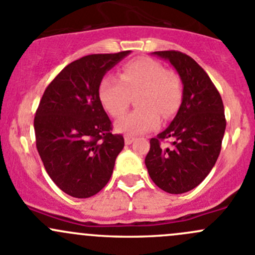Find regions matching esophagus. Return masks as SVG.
Here are the masks:
<instances>
[{"label": "esophagus", "instance_id": "34e87169", "mask_svg": "<svg viewBox=\"0 0 255 255\" xmlns=\"http://www.w3.org/2000/svg\"><path fill=\"white\" fill-rule=\"evenodd\" d=\"M134 142V137H132V135H125V143L127 144V145H129V144H132Z\"/></svg>", "mask_w": 255, "mask_h": 255}]
</instances>
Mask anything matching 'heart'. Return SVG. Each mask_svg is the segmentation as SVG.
<instances>
[{"instance_id": "1", "label": "heart", "mask_w": 255, "mask_h": 255, "mask_svg": "<svg viewBox=\"0 0 255 255\" xmlns=\"http://www.w3.org/2000/svg\"><path fill=\"white\" fill-rule=\"evenodd\" d=\"M137 92L138 109L116 122V129L128 135L154 129L160 122V116L169 120L181 105L180 79L150 58L128 61L118 71V79L107 75L99 85L100 102L112 117L122 116L129 106L130 96Z\"/></svg>"}]
</instances>
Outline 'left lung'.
I'll return each instance as SVG.
<instances>
[{
    "mask_svg": "<svg viewBox=\"0 0 255 255\" xmlns=\"http://www.w3.org/2000/svg\"><path fill=\"white\" fill-rule=\"evenodd\" d=\"M168 60L182 82V101L169 127L150 139L145 166L154 184L169 194H184L204 181L217 161L226 129L220 92L206 71L186 54L154 51ZM173 139L171 148L160 142Z\"/></svg>",
    "mask_w": 255,
    "mask_h": 255,
    "instance_id": "left-lung-1",
    "label": "left lung"
}]
</instances>
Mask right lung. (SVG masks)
I'll return each mask as SVG.
<instances>
[{
  "mask_svg": "<svg viewBox=\"0 0 255 255\" xmlns=\"http://www.w3.org/2000/svg\"><path fill=\"white\" fill-rule=\"evenodd\" d=\"M130 54H92L66 65L49 84L34 117L37 149L48 175L65 194L87 199L111 179L125 146L99 99L105 74Z\"/></svg>",
  "mask_w": 255,
  "mask_h": 255,
  "instance_id": "obj_1",
  "label": "right lung"
}]
</instances>
